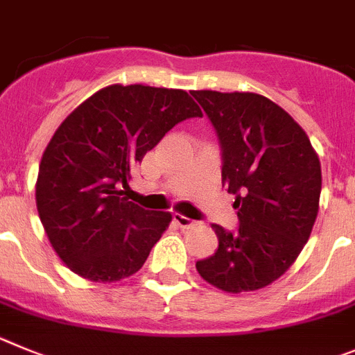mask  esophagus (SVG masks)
I'll list each match as a JSON object with an SVG mask.
<instances>
[{"mask_svg": "<svg viewBox=\"0 0 355 355\" xmlns=\"http://www.w3.org/2000/svg\"><path fill=\"white\" fill-rule=\"evenodd\" d=\"M173 221L177 223V225L180 226V228H193V226H194V221H191L189 217L182 216V214H175Z\"/></svg>", "mask_w": 355, "mask_h": 355, "instance_id": "esophagus-1", "label": "esophagus"}]
</instances>
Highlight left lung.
Returning <instances> with one entry per match:
<instances>
[{
    "mask_svg": "<svg viewBox=\"0 0 355 355\" xmlns=\"http://www.w3.org/2000/svg\"><path fill=\"white\" fill-rule=\"evenodd\" d=\"M221 146L223 185L235 194L239 230L212 225L217 251L196 261L225 292L263 288L283 276L311 235L322 171L301 125L258 94L193 92Z\"/></svg>",
    "mask_w": 355,
    "mask_h": 355,
    "instance_id": "left-lung-1",
    "label": "left lung"
}]
</instances>
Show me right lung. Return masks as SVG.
<instances>
[{
  "label": "right lung",
  "instance_id": "1",
  "mask_svg": "<svg viewBox=\"0 0 355 355\" xmlns=\"http://www.w3.org/2000/svg\"><path fill=\"white\" fill-rule=\"evenodd\" d=\"M201 116L184 90L111 85L56 129L38 166L37 210L72 272L113 283L143 267L171 214L129 201L132 170L164 134Z\"/></svg>",
  "mask_w": 355,
  "mask_h": 355
}]
</instances>
